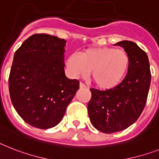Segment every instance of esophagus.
<instances>
[{
  "label": "esophagus",
  "mask_w": 159,
  "mask_h": 159,
  "mask_svg": "<svg viewBox=\"0 0 159 159\" xmlns=\"http://www.w3.org/2000/svg\"><path fill=\"white\" fill-rule=\"evenodd\" d=\"M79 86H80V88H86V85H85L84 83H82V82H80Z\"/></svg>",
  "instance_id": "esophagus-1"
}]
</instances>
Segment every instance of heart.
<instances>
[{
  "mask_svg": "<svg viewBox=\"0 0 159 159\" xmlns=\"http://www.w3.org/2000/svg\"><path fill=\"white\" fill-rule=\"evenodd\" d=\"M131 59L128 53L110 46L93 47L83 50L80 56L73 54L67 59V67L73 77H83L90 71L95 86L102 90L113 89L128 72Z\"/></svg>",
  "mask_w": 159,
  "mask_h": 159,
  "instance_id": "heart-1",
  "label": "heart"
}]
</instances>
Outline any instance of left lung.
Masks as SVG:
<instances>
[{
    "mask_svg": "<svg viewBox=\"0 0 159 159\" xmlns=\"http://www.w3.org/2000/svg\"><path fill=\"white\" fill-rule=\"evenodd\" d=\"M115 45L128 53L131 63L122 82L106 91L91 88L88 114L95 128L106 134L123 131L142 113L151 82L149 62L145 51L135 42L122 41Z\"/></svg>",
    "mask_w": 159,
    "mask_h": 159,
    "instance_id": "8db88e82",
    "label": "left lung"
}]
</instances>
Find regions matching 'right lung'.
Listing matches in <instances>:
<instances>
[{
  "instance_id": "right-lung-1",
  "label": "right lung",
  "mask_w": 159,
  "mask_h": 159,
  "mask_svg": "<svg viewBox=\"0 0 159 159\" xmlns=\"http://www.w3.org/2000/svg\"><path fill=\"white\" fill-rule=\"evenodd\" d=\"M65 40L37 33L15 51L9 77L10 99L24 122L39 129L56 126L79 89L64 73Z\"/></svg>"
}]
</instances>
